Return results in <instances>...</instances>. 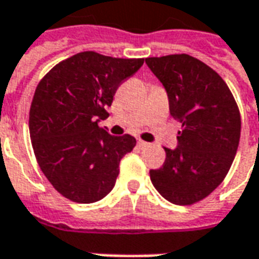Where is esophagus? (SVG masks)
I'll return each instance as SVG.
<instances>
[{"label":"esophagus","instance_id":"34e87169","mask_svg":"<svg viewBox=\"0 0 259 259\" xmlns=\"http://www.w3.org/2000/svg\"><path fill=\"white\" fill-rule=\"evenodd\" d=\"M137 146L140 147V148H147V147H150V144H148V143H146V141L139 140L137 141Z\"/></svg>","mask_w":259,"mask_h":259}]
</instances>
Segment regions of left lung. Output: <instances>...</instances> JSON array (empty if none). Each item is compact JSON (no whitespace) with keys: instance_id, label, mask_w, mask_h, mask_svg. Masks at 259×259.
Here are the masks:
<instances>
[{"instance_id":"8db88e82","label":"left lung","mask_w":259,"mask_h":259,"mask_svg":"<svg viewBox=\"0 0 259 259\" xmlns=\"http://www.w3.org/2000/svg\"><path fill=\"white\" fill-rule=\"evenodd\" d=\"M166 90L169 111L182 123L175 150L150 178L158 193L176 205H191L228 175L241 130L239 107L219 74L187 54L146 58Z\"/></svg>"}]
</instances>
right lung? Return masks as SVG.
Listing matches in <instances>:
<instances>
[{
  "label": "right lung",
  "instance_id": "add662e5",
  "mask_svg": "<svg viewBox=\"0 0 259 259\" xmlns=\"http://www.w3.org/2000/svg\"><path fill=\"white\" fill-rule=\"evenodd\" d=\"M143 64V58L84 51L55 65L37 84L29 115L31 146L42 174L65 198L90 204L113 189L119 162L136 139L111 136L98 122L108 118L122 81Z\"/></svg>",
  "mask_w": 259,
  "mask_h": 259
}]
</instances>
